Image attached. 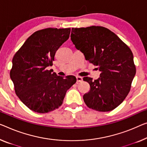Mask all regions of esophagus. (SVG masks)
<instances>
[{
  "label": "esophagus",
  "instance_id": "34e87169",
  "mask_svg": "<svg viewBox=\"0 0 147 147\" xmlns=\"http://www.w3.org/2000/svg\"><path fill=\"white\" fill-rule=\"evenodd\" d=\"M76 81L77 82H80L82 81V78L81 76H76Z\"/></svg>",
  "mask_w": 147,
  "mask_h": 147
}]
</instances>
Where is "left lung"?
Here are the masks:
<instances>
[{"label": "left lung", "mask_w": 147, "mask_h": 147, "mask_svg": "<svg viewBox=\"0 0 147 147\" xmlns=\"http://www.w3.org/2000/svg\"><path fill=\"white\" fill-rule=\"evenodd\" d=\"M71 39L86 60L101 72L97 80L88 76L83 78L90 86V92L83 96L85 104L102 112L114 109L128 95L136 73L130 48L102 26L72 28Z\"/></svg>", "instance_id": "1"}]
</instances>
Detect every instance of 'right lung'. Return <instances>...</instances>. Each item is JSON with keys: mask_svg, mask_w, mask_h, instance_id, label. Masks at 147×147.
<instances>
[{"mask_svg": "<svg viewBox=\"0 0 147 147\" xmlns=\"http://www.w3.org/2000/svg\"><path fill=\"white\" fill-rule=\"evenodd\" d=\"M70 33L71 28L38 30L26 39L12 59L10 76L15 92L35 112L46 113L59 108L67 90L76 82L74 76L64 78L47 69Z\"/></svg>", "mask_w": 147, "mask_h": 147, "instance_id": "right-lung-1", "label": "right lung"}]
</instances>
